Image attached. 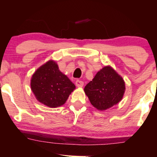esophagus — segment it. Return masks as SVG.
<instances>
[{
  "label": "esophagus",
  "mask_w": 157,
  "mask_h": 157,
  "mask_svg": "<svg viewBox=\"0 0 157 157\" xmlns=\"http://www.w3.org/2000/svg\"><path fill=\"white\" fill-rule=\"evenodd\" d=\"M76 86L78 88H82L83 86V82L80 80H77L76 81Z\"/></svg>",
  "instance_id": "esophagus-1"
}]
</instances>
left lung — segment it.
I'll use <instances>...</instances> for the list:
<instances>
[{
    "label": "left lung",
    "instance_id": "obj_1",
    "mask_svg": "<svg viewBox=\"0 0 157 157\" xmlns=\"http://www.w3.org/2000/svg\"><path fill=\"white\" fill-rule=\"evenodd\" d=\"M84 91L92 106L99 110H104L121 101L125 83L111 67L106 66L86 85Z\"/></svg>",
    "mask_w": 157,
    "mask_h": 157
}]
</instances>
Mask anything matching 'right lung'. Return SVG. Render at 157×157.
Listing matches in <instances>:
<instances>
[{"mask_svg":"<svg viewBox=\"0 0 157 157\" xmlns=\"http://www.w3.org/2000/svg\"><path fill=\"white\" fill-rule=\"evenodd\" d=\"M30 86L36 99L51 108L63 105L76 88L75 85L61 72L53 60L48 61L35 71Z\"/></svg>","mask_w":157,"mask_h":157,"instance_id":"add662e5","label":"right lung"}]
</instances>
